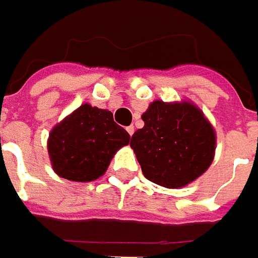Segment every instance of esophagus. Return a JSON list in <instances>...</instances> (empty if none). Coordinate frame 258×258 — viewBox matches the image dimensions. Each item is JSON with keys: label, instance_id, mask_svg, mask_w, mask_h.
I'll list each match as a JSON object with an SVG mask.
<instances>
[{"label": "esophagus", "instance_id": "34e87169", "mask_svg": "<svg viewBox=\"0 0 258 258\" xmlns=\"http://www.w3.org/2000/svg\"><path fill=\"white\" fill-rule=\"evenodd\" d=\"M126 131H127V134L132 136V135H134V132H135V127H134V126H127V127H126Z\"/></svg>", "mask_w": 258, "mask_h": 258}]
</instances>
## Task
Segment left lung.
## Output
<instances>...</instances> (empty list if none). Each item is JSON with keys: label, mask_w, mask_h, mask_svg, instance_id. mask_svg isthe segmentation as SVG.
<instances>
[{"label": "left lung", "mask_w": 258, "mask_h": 258, "mask_svg": "<svg viewBox=\"0 0 258 258\" xmlns=\"http://www.w3.org/2000/svg\"><path fill=\"white\" fill-rule=\"evenodd\" d=\"M142 120L145 126L134 134L131 148L146 179L178 189L194 182L213 164L215 129L195 103L155 100Z\"/></svg>", "instance_id": "1"}]
</instances>
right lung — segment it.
<instances>
[{
    "label": "right lung",
    "mask_w": 258,
    "mask_h": 258,
    "mask_svg": "<svg viewBox=\"0 0 258 258\" xmlns=\"http://www.w3.org/2000/svg\"><path fill=\"white\" fill-rule=\"evenodd\" d=\"M129 141V134L114 123L112 112L83 103L50 131L47 151L58 176L90 182L106 172L116 152Z\"/></svg>",
    "instance_id": "1"
}]
</instances>
